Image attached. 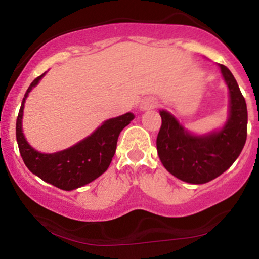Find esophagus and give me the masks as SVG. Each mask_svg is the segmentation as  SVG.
Here are the masks:
<instances>
[{"mask_svg": "<svg viewBox=\"0 0 259 259\" xmlns=\"http://www.w3.org/2000/svg\"><path fill=\"white\" fill-rule=\"evenodd\" d=\"M157 105H158V103H157L156 100H153V99H145L141 102V105H140V109H141V111H148V109L156 108Z\"/></svg>", "mask_w": 259, "mask_h": 259, "instance_id": "34e87169", "label": "esophagus"}]
</instances>
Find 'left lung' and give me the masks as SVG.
<instances>
[{
    "mask_svg": "<svg viewBox=\"0 0 259 259\" xmlns=\"http://www.w3.org/2000/svg\"><path fill=\"white\" fill-rule=\"evenodd\" d=\"M229 89V118L221 130L207 135L190 134L170 113L160 111L162 125L157 151L162 164L178 179L204 184L231 167L247 138V106L230 70L219 64Z\"/></svg>",
    "mask_w": 259,
    "mask_h": 259,
    "instance_id": "obj_1",
    "label": "left lung"
}]
</instances>
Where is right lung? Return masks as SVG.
Segmentation results:
<instances>
[{
  "mask_svg": "<svg viewBox=\"0 0 259 259\" xmlns=\"http://www.w3.org/2000/svg\"><path fill=\"white\" fill-rule=\"evenodd\" d=\"M45 74L46 73L31 82L22 101L16 125L18 147L25 165L32 174L58 189L70 191L97 179L108 169L117 148L118 136L124 127L129 125L135 115L133 113H125L106 120L90 136L67 150L56 153L38 152L26 141L22 129V119L29 92L38 84Z\"/></svg>",
  "mask_w": 259,
  "mask_h": 259,
  "instance_id": "add662e5",
  "label": "right lung"
}]
</instances>
